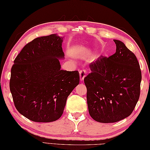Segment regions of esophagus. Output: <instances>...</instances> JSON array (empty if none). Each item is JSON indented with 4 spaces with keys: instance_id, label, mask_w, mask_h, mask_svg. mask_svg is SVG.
I'll return each instance as SVG.
<instances>
[{
    "instance_id": "1",
    "label": "esophagus",
    "mask_w": 150,
    "mask_h": 150,
    "mask_svg": "<svg viewBox=\"0 0 150 150\" xmlns=\"http://www.w3.org/2000/svg\"><path fill=\"white\" fill-rule=\"evenodd\" d=\"M79 74H80V79H81V81H82L86 76V70H84V69H81V70L79 71Z\"/></svg>"
}]
</instances>
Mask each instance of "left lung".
Listing matches in <instances>:
<instances>
[{
	"label": "left lung",
	"mask_w": 150,
	"mask_h": 150,
	"mask_svg": "<svg viewBox=\"0 0 150 150\" xmlns=\"http://www.w3.org/2000/svg\"><path fill=\"white\" fill-rule=\"evenodd\" d=\"M116 53L89 64L84 78L89 113L100 123H115L129 116L138 102L141 70L135 54L114 40Z\"/></svg>",
	"instance_id": "1"
}]
</instances>
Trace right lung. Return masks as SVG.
Listing matches in <instances>:
<instances>
[{
	"label": "right lung",
	"mask_w": 150,
	"mask_h": 150,
	"mask_svg": "<svg viewBox=\"0 0 150 150\" xmlns=\"http://www.w3.org/2000/svg\"><path fill=\"white\" fill-rule=\"evenodd\" d=\"M62 38H37L25 45L14 61L9 88L16 109L33 121L60 118L68 96L79 83L78 71L61 69Z\"/></svg>",
	"instance_id": "1"
}]
</instances>
